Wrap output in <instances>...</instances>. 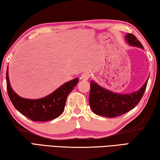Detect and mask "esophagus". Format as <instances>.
<instances>
[{
	"label": "esophagus",
	"mask_w": 160,
	"mask_h": 160,
	"mask_svg": "<svg viewBox=\"0 0 160 160\" xmlns=\"http://www.w3.org/2000/svg\"><path fill=\"white\" fill-rule=\"evenodd\" d=\"M89 78H90V74L88 73V72H85V73L81 75L80 79L83 80H88L89 79Z\"/></svg>",
	"instance_id": "1"
}]
</instances>
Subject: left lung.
<instances>
[{
    "instance_id": "1",
    "label": "left lung",
    "mask_w": 160,
    "mask_h": 160,
    "mask_svg": "<svg viewBox=\"0 0 160 160\" xmlns=\"http://www.w3.org/2000/svg\"><path fill=\"white\" fill-rule=\"evenodd\" d=\"M126 42L130 46L141 48L143 47L133 34L128 33L125 36ZM148 80L138 90L129 94L113 92L99 85L91 80L89 96L90 106L96 114L104 117H116L129 112L138 104L147 87Z\"/></svg>"
}]
</instances>
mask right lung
Returning <instances> with one entry per match:
<instances>
[{
  "instance_id": "add662e5",
  "label": "right lung",
  "mask_w": 160,
  "mask_h": 160,
  "mask_svg": "<svg viewBox=\"0 0 160 160\" xmlns=\"http://www.w3.org/2000/svg\"><path fill=\"white\" fill-rule=\"evenodd\" d=\"M79 79L68 81L52 93L37 99L21 97L12 90L8 76V67L6 71L7 90L9 98L15 109L22 114L34 121H47L55 119L63 113L67 97L77 85Z\"/></svg>"
}]
</instances>
